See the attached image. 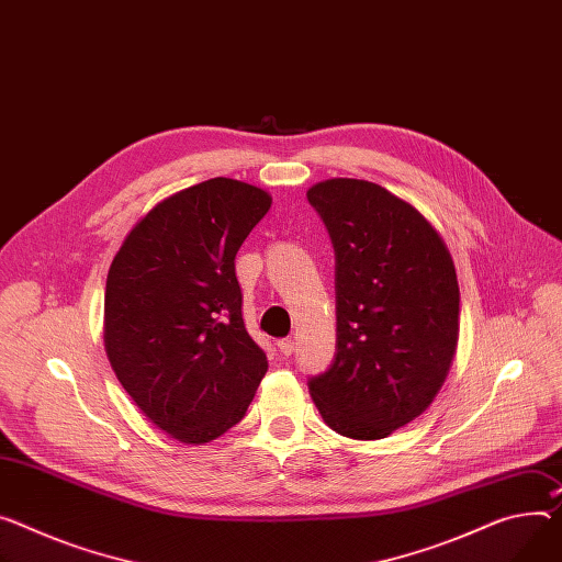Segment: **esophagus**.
<instances>
[{"label": "esophagus", "instance_id": "1", "mask_svg": "<svg viewBox=\"0 0 562 562\" xmlns=\"http://www.w3.org/2000/svg\"><path fill=\"white\" fill-rule=\"evenodd\" d=\"M279 351L283 353V356H292L294 353V339L292 337H283V339H279Z\"/></svg>", "mask_w": 562, "mask_h": 562}]
</instances>
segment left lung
Instances as JSON below:
<instances>
[{
	"label": "left lung",
	"instance_id": "1",
	"mask_svg": "<svg viewBox=\"0 0 562 562\" xmlns=\"http://www.w3.org/2000/svg\"><path fill=\"white\" fill-rule=\"evenodd\" d=\"M335 251L337 341L308 390L341 437L373 441L431 403L452 364L459 285L450 251L386 189L335 178L308 189Z\"/></svg>",
	"mask_w": 562,
	"mask_h": 562
}]
</instances>
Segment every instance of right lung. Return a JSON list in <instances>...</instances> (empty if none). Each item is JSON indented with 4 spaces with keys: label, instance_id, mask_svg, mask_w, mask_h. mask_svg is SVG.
Segmentation results:
<instances>
[{
    "label": "right lung",
    "instance_id": "1",
    "mask_svg": "<svg viewBox=\"0 0 562 562\" xmlns=\"http://www.w3.org/2000/svg\"><path fill=\"white\" fill-rule=\"evenodd\" d=\"M272 198L213 178L159 202L127 234L105 285V351L123 390L170 437L218 439L268 371L243 322L234 258Z\"/></svg>",
    "mask_w": 562,
    "mask_h": 562
}]
</instances>
